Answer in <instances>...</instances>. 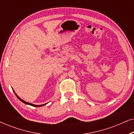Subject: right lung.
I'll use <instances>...</instances> for the list:
<instances>
[{
    "mask_svg": "<svg viewBox=\"0 0 134 134\" xmlns=\"http://www.w3.org/2000/svg\"><path fill=\"white\" fill-rule=\"evenodd\" d=\"M14 94H15L16 95V96H17V98L21 100V102H23V103H24V104H28V105H32V106H34V107H41V106H43V105H46V104H42V105H35V104H31V103H29V102H25V101H24V100H23L22 99H21L19 98V96H18L17 94H16L15 93V92H14Z\"/></svg>",
    "mask_w": 134,
    "mask_h": 134,
    "instance_id": "add662e5",
    "label": "right lung"
}]
</instances>
